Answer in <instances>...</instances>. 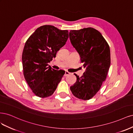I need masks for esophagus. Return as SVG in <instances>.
I'll list each match as a JSON object with an SVG mask.
<instances>
[{
    "label": "esophagus",
    "mask_w": 133,
    "mask_h": 133,
    "mask_svg": "<svg viewBox=\"0 0 133 133\" xmlns=\"http://www.w3.org/2000/svg\"><path fill=\"white\" fill-rule=\"evenodd\" d=\"M70 74V72H68V71H65V75H64V76H67L68 75H69Z\"/></svg>",
    "instance_id": "34e87169"
}]
</instances>
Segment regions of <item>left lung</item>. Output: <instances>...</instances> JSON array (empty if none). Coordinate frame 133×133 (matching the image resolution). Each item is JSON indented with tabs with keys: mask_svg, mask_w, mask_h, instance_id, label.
<instances>
[{
	"mask_svg": "<svg viewBox=\"0 0 133 133\" xmlns=\"http://www.w3.org/2000/svg\"><path fill=\"white\" fill-rule=\"evenodd\" d=\"M69 36L85 68L82 77L76 75L77 81L70 89L76 97L88 100L106 79L110 65L109 46L101 32L92 28L71 30Z\"/></svg>",
	"mask_w": 133,
	"mask_h": 133,
	"instance_id": "8db88e82",
	"label": "left lung"
}]
</instances>
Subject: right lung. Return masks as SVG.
<instances>
[{
	"instance_id": "obj_1",
	"label": "right lung",
	"mask_w": 133,
	"mask_h": 133,
	"mask_svg": "<svg viewBox=\"0 0 133 133\" xmlns=\"http://www.w3.org/2000/svg\"><path fill=\"white\" fill-rule=\"evenodd\" d=\"M68 38L67 30L52 25L37 28L25 42L22 55L24 76L35 95L41 98L51 96L65 73L48 65Z\"/></svg>"
}]
</instances>
